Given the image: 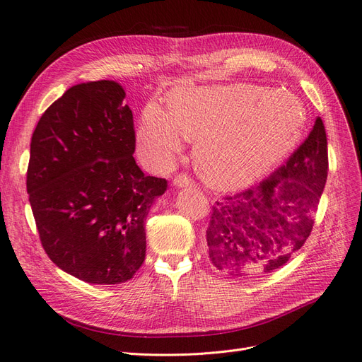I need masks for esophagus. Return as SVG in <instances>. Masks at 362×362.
Wrapping results in <instances>:
<instances>
[{"instance_id": "34e87169", "label": "esophagus", "mask_w": 362, "mask_h": 362, "mask_svg": "<svg viewBox=\"0 0 362 362\" xmlns=\"http://www.w3.org/2000/svg\"><path fill=\"white\" fill-rule=\"evenodd\" d=\"M173 185H175V187H180V189L181 187H192L193 181L185 173H180V175H177V177L173 178Z\"/></svg>"}]
</instances>
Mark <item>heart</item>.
I'll return each instance as SVG.
<instances>
[{"label":"heart","mask_w":362,"mask_h":362,"mask_svg":"<svg viewBox=\"0 0 362 362\" xmlns=\"http://www.w3.org/2000/svg\"><path fill=\"white\" fill-rule=\"evenodd\" d=\"M306 120L302 103L286 90L252 84L182 89L170 108L149 103L137 131L148 166L166 169L184 139H198L194 161L217 189L242 187L270 170L299 140Z\"/></svg>","instance_id":"b5f03b06"}]
</instances>
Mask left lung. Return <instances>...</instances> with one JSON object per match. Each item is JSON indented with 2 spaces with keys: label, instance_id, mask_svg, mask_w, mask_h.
Listing matches in <instances>:
<instances>
[{
  "label": "left lung",
  "instance_id": "8db88e82",
  "mask_svg": "<svg viewBox=\"0 0 362 362\" xmlns=\"http://www.w3.org/2000/svg\"><path fill=\"white\" fill-rule=\"evenodd\" d=\"M327 178L323 120L290 158L255 187L216 201L206 228L213 264L235 278H254L286 266L314 225Z\"/></svg>",
  "mask_w": 362,
  "mask_h": 362
}]
</instances>
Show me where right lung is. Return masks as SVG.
Instances as JSON below:
<instances>
[{
    "instance_id": "add662e5",
    "label": "right lung",
    "mask_w": 362,
    "mask_h": 362,
    "mask_svg": "<svg viewBox=\"0 0 362 362\" xmlns=\"http://www.w3.org/2000/svg\"><path fill=\"white\" fill-rule=\"evenodd\" d=\"M125 90L112 80L72 86L31 137L27 193L40 243L63 272L89 284L131 279L146 255L145 221L168 189L133 157Z\"/></svg>"
}]
</instances>
